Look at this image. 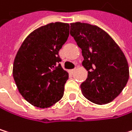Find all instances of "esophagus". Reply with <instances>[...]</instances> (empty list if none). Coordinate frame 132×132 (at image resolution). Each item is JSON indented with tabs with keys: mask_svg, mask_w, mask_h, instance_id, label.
<instances>
[{
	"mask_svg": "<svg viewBox=\"0 0 132 132\" xmlns=\"http://www.w3.org/2000/svg\"><path fill=\"white\" fill-rule=\"evenodd\" d=\"M74 72H75V69H74V70H70V74H73Z\"/></svg>",
	"mask_w": 132,
	"mask_h": 132,
	"instance_id": "esophagus-1",
	"label": "esophagus"
}]
</instances>
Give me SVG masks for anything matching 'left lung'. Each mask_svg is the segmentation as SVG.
<instances>
[{
	"label": "left lung",
	"mask_w": 132,
	"mask_h": 132,
	"mask_svg": "<svg viewBox=\"0 0 132 132\" xmlns=\"http://www.w3.org/2000/svg\"><path fill=\"white\" fill-rule=\"evenodd\" d=\"M70 35L82 51L88 77L80 84L87 99L104 105L117 98L129 78L128 61L113 39L97 26L70 23Z\"/></svg>",
	"instance_id": "1"
}]
</instances>
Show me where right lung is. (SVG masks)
I'll return each instance as SVG.
<instances>
[{
  "mask_svg": "<svg viewBox=\"0 0 132 132\" xmlns=\"http://www.w3.org/2000/svg\"><path fill=\"white\" fill-rule=\"evenodd\" d=\"M70 25L52 22L34 30L22 42L13 64L19 93L31 105L48 108L63 96L69 78L59 62V52L67 40Z\"/></svg>",
  "mask_w": 132,
  "mask_h": 132,
  "instance_id": "obj_1",
  "label": "right lung"
}]
</instances>
